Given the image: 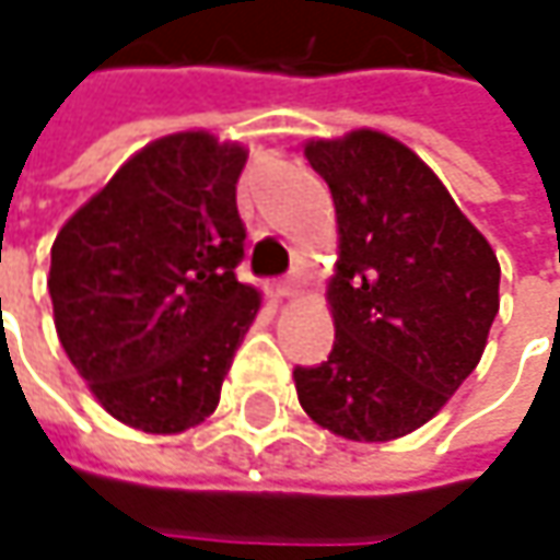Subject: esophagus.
I'll return each instance as SVG.
<instances>
[{
	"label": "esophagus",
	"mask_w": 560,
	"mask_h": 560,
	"mask_svg": "<svg viewBox=\"0 0 560 560\" xmlns=\"http://www.w3.org/2000/svg\"><path fill=\"white\" fill-rule=\"evenodd\" d=\"M299 292H302V283H299L295 277H287V280L277 283V295H280V299H295Z\"/></svg>",
	"instance_id": "34e87169"
}]
</instances>
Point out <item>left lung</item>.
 <instances>
[{"label": "left lung", "instance_id": "obj_1", "mask_svg": "<svg viewBox=\"0 0 560 560\" xmlns=\"http://www.w3.org/2000/svg\"><path fill=\"white\" fill-rule=\"evenodd\" d=\"M336 205L327 283L334 352L295 368L305 415L352 442L415 433L480 364L499 314V258L418 155L380 130L308 140Z\"/></svg>", "mask_w": 560, "mask_h": 560}]
</instances>
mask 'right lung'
<instances>
[{
	"label": "right lung",
	"instance_id": "add662e5",
	"mask_svg": "<svg viewBox=\"0 0 560 560\" xmlns=\"http://www.w3.org/2000/svg\"><path fill=\"white\" fill-rule=\"evenodd\" d=\"M248 149L208 130L142 145L52 243L55 330L120 423L184 433L221 401L261 308L236 280L246 226L236 180Z\"/></svg>",
	"mask_w": 560,
	"mask_h": 560
}]
</instances>
